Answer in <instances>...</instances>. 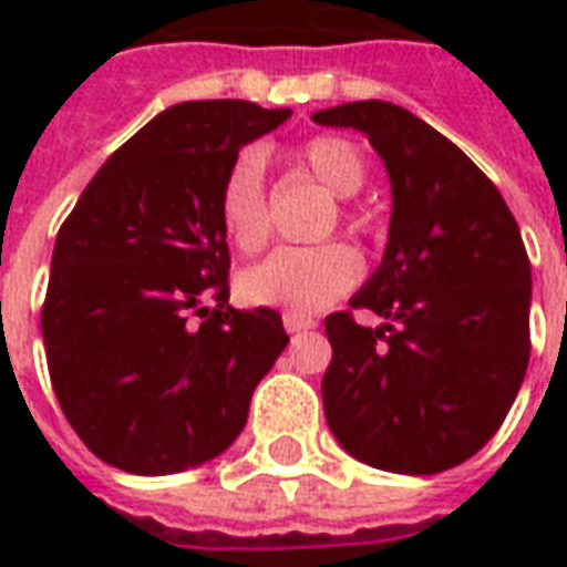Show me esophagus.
Here are the masks:
<instances>
[{"instance_id":"1","label":"esophagus","mask_w":567,"mask_h":567,"mask_svg":"<svg viewBox=\"0 0 567 567\" xmlns=\"http://www.w3.org/2000/svg\"><path fill=\"white\" fill-rule=\"evenodd\" d=\"M282 324L288 333H300V331H312L316 328V321L307 319V316H297V312H285Z\"/></svg>"}]
</instances>
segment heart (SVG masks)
<instances>
[{
	"label": "heart",
	"instance_id": "1",
	"mask_svg": "<svg viewBox=\"0 0 567 567\" xmlns=\"http://www.w3.org/2000/svg\"><path fill=\"white\" fill-rule=\"evenodd\" d=\"M297 161L321 187L337 197H352L368 182L364 151L346 136H316L300 145ZM218 221L230 246L243 255L260 251L270 239L267 175L258 148L239 151L218 187ZM340 221L352 234H373V218L355 206H340ZM364 264L349 243H321L309 248H276L270 258L239 276V295L255 307H282L291 312H319L349 295Z\"/></svg>",
	"mask_w": 567,
	"mask_h": 567
}]
</instances>
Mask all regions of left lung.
<instances>
[{
    "instance_id": "1",
    "label": "left lung",
    "mask_w": 567,
    "mask_h": 567,
    "mask_svg": "<svg viewBox=\"0 0 567 567\" xmlns=\"http://www.w3.org/2000/svg\"><path fill=\"white\" fill-rule=\"evenodd\" d=\"M355 127L392 178L380 270L324 319L331 364L324 419L349 455L394 474H440L498 431L523 385L532 337V264L507 203L458 145L380 100L312 115Z\"/></svg>"
}]
</instances>
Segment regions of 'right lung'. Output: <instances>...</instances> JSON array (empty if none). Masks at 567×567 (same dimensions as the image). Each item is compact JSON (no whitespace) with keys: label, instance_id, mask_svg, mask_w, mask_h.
<instances>
[{"label":"right lung","instance_id":"obj_1","mask_svg":"<svg viewBox=\"0 0 567 567\" xmlns=\"http://www.w3.org/2000/svg\"><path fill=\"white\" fill-rule=\"evenodd\" d=\"M288 117L243 100L173 105L103 163L60 227L42 307L48 373L105 464L175 474L246 427L288 333L276 309L227 303L218 187L239 148Z\"/></svg>","mask_w":567,"mask_h":567}]
</instances>
